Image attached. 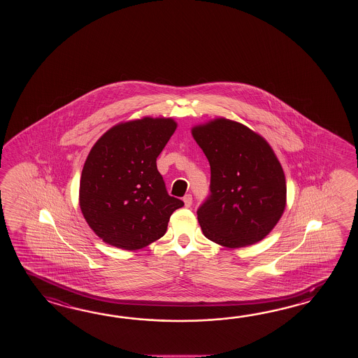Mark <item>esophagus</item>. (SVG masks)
<instances>
[{"mask_svg":"<svg viewBox=\"0 0 358 358\" xmlns=\"http://www.w3.org/2000/svg\"><path fill=\"white\" fill-rule=\"evenodd\" d=\"M182 201H184V205H185V207H190V206H192V202H193L192 194H185V196L182 197Z\"/></svg>","mask_w":358,"mask_h":358,"instance_id":"esophagus-1","label":"esophagus"}]
</instances>
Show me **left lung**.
<instances>
[{
  "instance_id": "1",
  "label": "left lung",
  "mask_w": 358,
  "mask_h": 358,
  "mask_svg": "<svg viewBox=\"0 0 358 358\" xmlns=\"http://www.w3.org/2000/svg\"><path fill=\"white\" fill-rule=\"evenodd\" d=\"M192 134L211 169L210 194L197 210L206 238L229 248L257 243L285 208V176L271 147L227 119L196 127Z\"/></svg>"
}]
</instances>
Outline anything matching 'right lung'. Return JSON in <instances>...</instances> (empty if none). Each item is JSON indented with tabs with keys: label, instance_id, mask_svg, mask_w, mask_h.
<instances>
[{
	"label": "right lung",
	"instance_id": "add662e5",
	"mask_svg": "<svg viewBox=\"0 0 358 358\" xmlns=\"http://www.w3.org/2000/svg\"><path fill=\"white\" fill-rule=\"evenodd\" d=\"M171 119L119 124L93 145L84 164L79 201L84 219L106 243L139 250L166 233L184 206L169 196L156 159L176 131Z\"/></svg>",
	"mask_w": 358,
	"mask_h": 358
}]
</instances>
